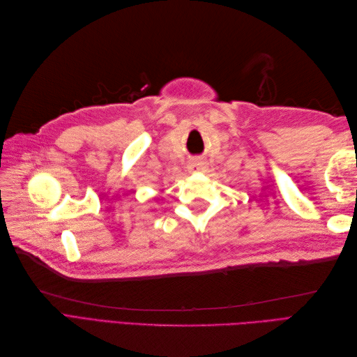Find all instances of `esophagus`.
<instances>
[{
    "instance_id": "obj_1",
    "label": "esophagus",
    "mask_w": 357,
    "mask_h": 357,
    "mask_svg": "<svg viewBox=\"0 0 357 357\" xmlns=\"http://www.w3.org/2000/svg\"><path fill=\"white\" fill-rule=\"evenodd\" d=\"M205 168V162L202 160H193L190 165V171H202Z\"/></svg>"
}]
</instances>
